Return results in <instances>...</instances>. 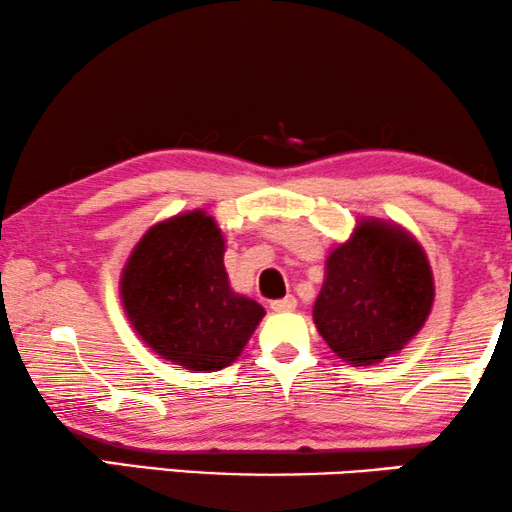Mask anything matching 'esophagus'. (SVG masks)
Returning <instances> with one entry per match:
<instances>
[{
	"mask_svg": "<svg viewBox=\"0 0 512 512\" xmlns=\"http://www.w3.org/2000/svg\"><path fill=\"white\" fill-rule=\"evenodd\" d=\"M294 308H297V299H294V297L271 301V311L273 313H290V311H294Z\"/></svg>",
	"mask_w": 512,
	"mask_h": 512,
	"instance_id": "esophagus-1",
	"label": "esophagus"
}]
</instances>
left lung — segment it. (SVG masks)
I'll return each mask as SVG.
<instances>
[{
    "label": "left lung",
    "instance_id": "left-lung-1",
    "mask_svg": "<svg viewBox=\"0 0 512 512\" xmlns=\"http://www.w3.org/2000/svg\"><path fill=\"white\" fill-rule=\"evenodd\" d=\"M431 306L434 276L420 243L401 225L366 218L329 253L313 320L343 362L371 366L403 350Z\"/></svg>",
    "mask_w": 512,
    "mask_h": 512
}]
</instances>
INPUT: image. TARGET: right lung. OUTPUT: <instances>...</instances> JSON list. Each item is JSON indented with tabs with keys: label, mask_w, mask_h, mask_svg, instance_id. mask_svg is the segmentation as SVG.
I'll return each instance as SVG.
<instances>
[{
	"label": "right lung",
	"mask_w": 512,
	"mask_h": 512,
	"mask_svg": "<svg viewBox=\"0 0 512 512\" xmlns=\"http://www.w3.org/2000/svg\"><path fill=\"white\" fill-rule=\"evenodd\" d=\"M127 320L150 350L190 371L236 362L264 318L225 271V236L206 211H187L143 234L120 276Z\"/></svg>",
	"instance_id": "obj_1"
}]
</instances>
